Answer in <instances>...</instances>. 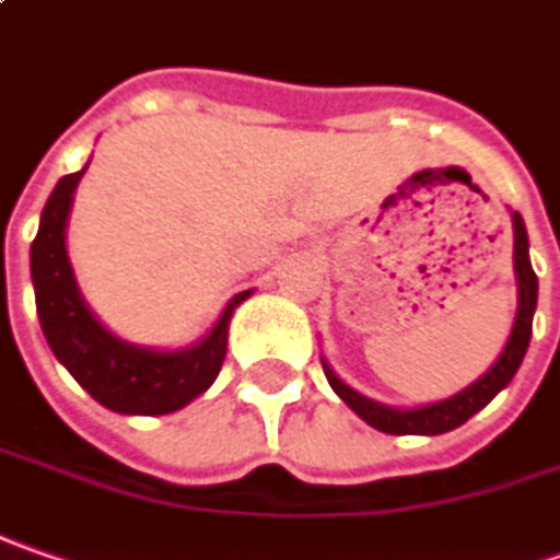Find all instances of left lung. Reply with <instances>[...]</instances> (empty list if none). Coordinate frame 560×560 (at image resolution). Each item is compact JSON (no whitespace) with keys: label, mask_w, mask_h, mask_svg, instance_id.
Masks as SVG:
<instances>
[{"label":"left lung","mask_w":560,"mask_h":560,"mask_svg":"<svg viewBox=\"0 0 560 560\" xmlns=\"http://www.w3.org/2000/svg\"><path fill=\"white\" fill-rule=\"evenodd\" d=\"M511 222H514L517 316H514V325H511L505 350H502L499 359L492 362V369L487 375H480L474 384H468L465 390H458V394L450 396V399H440V402H431V406H418V409H394V406L375 402V399H369V396H362L359 390H353L350 384H343V381L335 375V369L322 359V369H325V377H328L331 390H335V394H338L365 424H372L375 431H384V434H446V431H455L458 424H465L471 415L480 412L502 387H509L514 372H517L521 362H524L527 347H530L536 291H539V281H536V272H533L530 266V242H527V229H524L521 213H511Z\"/></svg>","instance_id":"1"}]
</instances>
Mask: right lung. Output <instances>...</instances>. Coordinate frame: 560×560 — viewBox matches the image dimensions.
<instances>
[{
	"mask_svg": "<svg viewBox=\"0 0 560 560\" xmlns=\"http://www.w3.org/2000/svg\"><path fill=\"white\" fill-rule=\"evenodd\" d=\"M80 173L61 176L39 217L30 244V276L36 313L51 353L95 402L120 415H166L201 396L222 369L229 322L250 291L229 300L207 338L185 350H151L110 335L77 288L68 260V217Z\"/></svg>",
	"mask_w": 560,
	"mask_h": 560,
	"instance_id": "obj_1",
	"label": "right lung"
}]
</instances>
